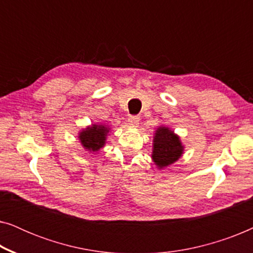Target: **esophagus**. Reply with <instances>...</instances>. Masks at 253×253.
Here are the masks:
<instances>
[{"label": "esophagus", "mask_w": 253, "mask_h": 253, "mask_svg": "<svg viewBox=\"0 0 253 253\" xmlns=\"http://www.w3.org/2000/svg\"><path fill=\"white\" fill-rule=\"evenodd\" d=\"M127 122H129V126L132 127H136L138 124H139V117L138 116H130L127 119Z\"/></svg>", "instance_id": "1"}]
</instances>
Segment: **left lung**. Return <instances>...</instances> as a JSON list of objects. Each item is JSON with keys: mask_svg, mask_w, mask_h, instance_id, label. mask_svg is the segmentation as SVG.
Instances as JSON below:
<instances>
[{"mask_svg": "<svg viewBox=\"0 0 253 253\" xmlns=\"http://www.w3.org/2000/svg\"><path fill=\"white\" fill-rule=\"evenodd\" d=\"M152 160L159 169H164L174 164L182 157L184 146L179 137L167 126H159L154 133Z\"/></svg>", "mask_w": 253, "mask_h": 253, "instance_id": "1", "label": "left lung"}]
</instances>
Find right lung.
Wrapping results in <instances>:
<instances>
[{
  "instance_id": "obj_1",
  "label": "right lung",
  "mask_w": 253,
  "mask_h": 253,
  "mask_svg": "<svg viewBox=\"0 0 253 253\" xmlns=\"http://www.w3.org/2000/svg\"><path fill=\"white\" fill-rule=\"evenodd\" d=\"M110 127L106 124H92L79 132V140L85 150L89 152H98L106 144Z\"/></svg>"
}]
</instances>
